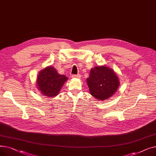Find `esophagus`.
<instances>
[{
    "mask_svg": "<svg viewBox=\"0 0 156 156\" xmlns=\"http://www.w3.org/2000/svg\"><path fill=\"white\" fill-rule=\"evenodd\" d=\"M73 78H81V75H73L72 76Z\"/></svg>",
    "mask_w": 156,
    "mask_h": 156,
    "instance_id": "1",
    "label": "esophagus"
}]
</instances>
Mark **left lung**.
<instances>
[{
    "label": "left lung",
    "mask_w": 156,
    "mask_h": 156,
    "mask_svg": "<svg viewBox=\"0 0 156 156\" xmlns=\"http://www.w3.org/2000/svg\"><path fill=\"white\" fill-rule=\"evenodd\" d=\"M87 82L90 94L99 101L108 99L119 86V78L116 73L105 66L92 68Z\"/></svg>",
    "instance_id": "obj_1"
}]
</instances>
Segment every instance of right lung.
I'll return each instance as SVG.
<instances>
[{
  "instance_id": "obj_1",
  "label": "right lung",
  "mask_w": 156,
  "mask_h": 156,
  "mask_svg": "<svg viewBox=\"0 0 156 156\" xmlns=\"http://www.w3.org/2000/svg\"><path fill=\"white\" fill-rule=\"evenodd\" d=\"M68 78L60 75L56 69L50 66L39 72L37 79V85L44 96L54 97L60 92Z\"/></svg>"
}]
</instances>
